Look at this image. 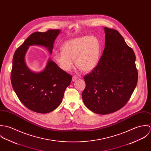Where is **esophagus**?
<instances>
[{"label": "esophagus", "mask_w": 151, "mask_h": 151, "mask_svg": "<svg viewBox=\"0 0 151 151\" xmlns=\"http://www.w3.org/2000/svg\"><path fill=\"white\" fill-rule=\"evenodd\" d=\"M77 78H78V77H77V76H74L73 77L72 81H76L77 80Z\"/></svg>", "instance_id": "obj_1"}]
</instances>
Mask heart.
I'll list each match as a JSON object with an SVG mask.
<instances>
[{"mask_svg":"<svg viewBox=\"0 0 151 151\" xmlns=\"http://www.w3.org/2000/svg\"><path fill=\"white\" fill-rule=\"evenodd\" d=\"M100 55V45L94 37L83 36L68 41L62 46V51L55 53L54 59L60 67L70 71L76 66L83 71H90L97 65Z\"/></svg>","mask_w":151,"mask_h":151,"instance_id":"1","label":"heart"}]
</instances>
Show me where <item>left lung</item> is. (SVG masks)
<instances>
[{
	"label": "left lung",
	"mask_w": 151,
	"mask_h": 151,
	"mask_svg": "<svg viewBox=\"0 0 151 151\" xmlns=\"http://www.w3.org/2000/svg\"><path fill=\"white\" fill-rule=\"evenodd\" d=\"M105 49L95 68L84 77L83 102L92 111L107 114L123 108L138 81L135 55L116 29L105 27Z\"/></svg>",
	"instance_id": "1"
}]
</instances>
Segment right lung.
<instances>
[{
    "instance_id": "obj_1",
    "label": "right lung",
    "mask_w": 151,
    "mask_h": 151,
    "mask_svg": "<svg viewBox=\"0 0 151 151\" xmlns=\"http://www.w3.org/2000/svg\"><path fill=\"white\" fill-rule=\"evenodd\" d=\"M60 29H49L31 34L16 50L13 59L11 83L22 104L29 110L47 113L58 108L62 101L65 90L72 76L50 59L42 72H32L25 63V55L31 45H41L52 53Z\"/></svg>"
}]
</instances>
